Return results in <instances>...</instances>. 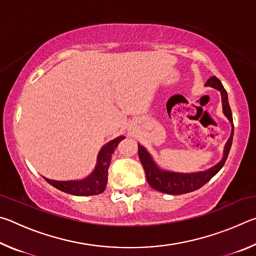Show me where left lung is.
<instances>
[{"mask_svg": "<svg viewBox=\"0 0 256 256\" xmlns=\"http://www.w3.org/2000/svg\"><path fill=\"white\" fill-rule=\"evenodd\" d=\"M206 86H212L216 90H219L222 94V110L224 114L227 116L228 120L232 123V134L229 140L227 141L226 146H224V158L219 164H216L214 167L210 168L206 172H194V174H178V172H164L160 170L159 168L156 166V164L152 162L150 154L146 152V150L144 146L138 144V158L142 166L144 168L146 177L148 184L156 190H159L162 193L166 194H172V196H178V194L190 193L193 190H198L202 188L203 185L206 184L212 177H214L216 172L222 170V166L226 162L229 151L232 148V136H234V124H232V110L228 102L227 92L224 90L222 82L216 76H211L210 79H208L206 82Z\"/></svg>", "mask_w": 256, "mask_h": 256, "instance_id": "8db88e82", "label": "left lung"}]
</instances>
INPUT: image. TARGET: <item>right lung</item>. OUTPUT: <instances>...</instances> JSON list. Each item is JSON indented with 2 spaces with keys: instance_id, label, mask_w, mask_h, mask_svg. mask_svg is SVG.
Wrapping results in <instances>:
<instances>
[{
  "instance_id": "add662e5",
  "label": "right lung",
  "mask_w": 256,
  "mask_h": 256,
  "mask_svg": "<svg viewBox=\"0 0 256 256\" xmlns=\"http://www.w3.org/2000/svg\"><path fill=\"white\" fill-rule=\"evenodd\" d=\"M124 138V136H118L115 140L108 142L102 146L100 152L98 154L97 166L92 175L86 177L84 180H70V182H58L45 178L50 185H53L62 192H66L72 196H97L105 190L107 180H108V167H110L112 154L114 152L116 146Z\"/></svg>"
}]
</instances>
